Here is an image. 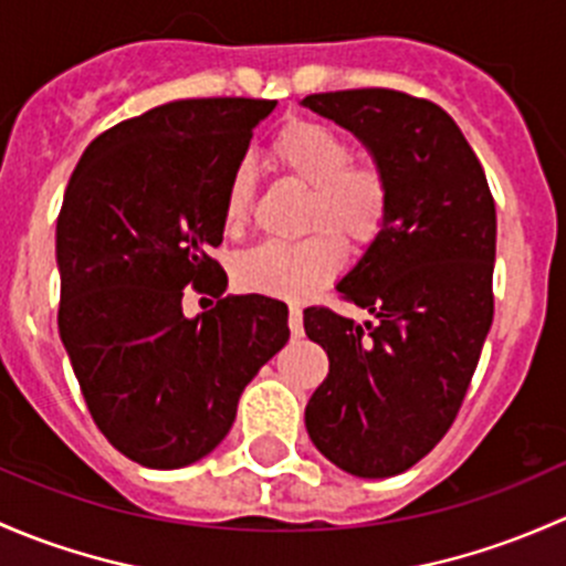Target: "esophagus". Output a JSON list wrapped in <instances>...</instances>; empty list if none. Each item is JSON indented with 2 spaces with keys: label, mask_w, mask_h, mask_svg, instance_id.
Returning a JSON list of instances; mask_svg holds the SVG:
<instances>
[{
  "label": "esophagus",
  "mask_w": 566,
  "mask_h": 566,
  "mask_svg": "<svg viewBox=\"0 0 566 566\" xmlns=\"http://www.w3.org/2000/svg\"><path fill=\"white\" fill-rule=\"evenodd\" d=\"M289 329H291V335H294V337L305 335V326H302V311H300V305H291V307H289Z\"/></svg>",
  "instance_id": "1"
}]
</instances>
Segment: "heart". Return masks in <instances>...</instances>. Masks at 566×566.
<instances>
[{"label":"heart","instance_id":"1","mask_svg":"<svg viewBox=\"0 0 566 566\" xmlns=\"http://www.w3.org/2000/svg\"><path fill=\"white\" fill-rule=\"evenodd\" d=\"M270 157L281 171L307 185L305 226H326L346 242L368 244L387 226L392 212V182L373 157H352V144L313 119L283 125L270 142ZM253 198V174L237 166L223 196V226L242 231ZM343 261L337 237L325 229L305 240H270L250 248L237 261V281L244 289L272 296L302 300L329 281Z\"/></svg>","mask_w":566,"mask_h":566}]
</instances>
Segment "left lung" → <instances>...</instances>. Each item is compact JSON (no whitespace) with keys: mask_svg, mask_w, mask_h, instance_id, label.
I'll return each mask as SVG.
<instances>
[{"mask_svg":"<svg viewBox=\"0 0 566 566\" xmlns=\"http://www.w3.org/2000/svg\"><path fill=\"white\" fill-rule=\"evenodd\" d=\"M307 108L352 130L389 174L392 212L337 283L370 311L357 324L305 311L329 357L305 424L324 458L354 476H395L444 439L493 324L496 203L482 163L450 114L409 92L307 95Z\"/></svg>","mask_w":566,"mask_h":566,"instance_id":"8db88e82","label":"left lung"}]
</instances>
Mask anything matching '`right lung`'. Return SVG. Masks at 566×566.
Wrapping results in <instances>:
<instances>
[{"label":"right lung","instance_id":"1","mask_svg":"<svg viewBox=\"0 0 566 566\" xmlns=\"http://www.w3.org/2000/svg\"><path fill=\"white\" fill-rule=\"evenodd\" d=\"M277 101L190 97L119 122L70 177L56 218L60 335L92 419L149 469L212 452L242 389L289 340V307L226 294L212 248L253 127ZM188 290L219 302L181 313Z\"/></svg>","mask_w":566,"mask_h":566}]
</instances>
